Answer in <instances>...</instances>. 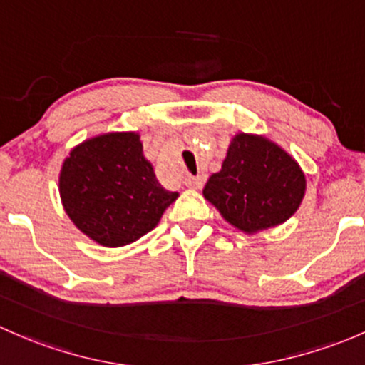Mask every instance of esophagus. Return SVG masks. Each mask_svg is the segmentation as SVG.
Masks as SVG:
<instances>
[{
    "mask_svg": "<svg viewBox=\"0 0 365 365\" xmlns=\"http://www.w3.org/2000/svg\"><path fill=\"white\" fill-rule=\"evenodd\" d=\"M206 182V175H189L185 178V185L189 187V189H201L202 185H205Z\"/></svg>",
    "mask_w": 365,
    "mask_h": 365,
    "instance_id": "1",
    "label": "esophagus"
}]
</instances>
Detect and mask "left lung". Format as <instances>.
Returning a JSON list of instances; mask_svg holds the SVG:
<instances>
[{"instance_id":"obj_1","label":"left lung","mask_w":365,"mask_h":365,"mask_svg":"<svg viewBox=\"0 0 365 365\" xmlns=\"http://www.w3.org/2000/svg\"><path fill=\"white\" fill-rule=\"evenodd\" d=\"M304 190V173L294 157L267 138L241 133L202 195L229 224L252 234L289 220Z\"/></svg>"}]
</instances>
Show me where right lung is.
I'll return each instance as SVG.
<instances>
[{"label":"right lung","mask_w":365,"mask_h":365,"mask_svg":"<svg viewBox=\"0 0 365 365\" xmlns=\"http://www.w3.org/2000/svg\"><path fill=\"white\" fill-rule=\"evenodd\" d=\"M73 224L103 247H124L150 232L178 192L164 189L136 133L91 138L66 157L59 176Z\"/></svg>","instance_id":"right-lung-1"}]
</instances>
